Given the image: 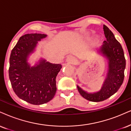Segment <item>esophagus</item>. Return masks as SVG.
<instances>
[{
	"mask_svg": "<svg viewBox=\"0 0 131 131\" xmlns=\"http://www.w3.org/2000/svg\"><path fill=\"white\" fill-rule=\"evenodd\" d=\"M66 60H67V62H69V63H72V64L74 63L75 62V59L72 56L68 57Z\"/></svg>",
	"mask_w": 131,
	"mask_h": 131,
	"instance_id": "esophagus-1",
	"label": "esophagus"
}]
</instances>
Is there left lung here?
<instances>
[{
	"label": "left lung",
	"instance_id": "left-lung-1",
	"mask_svg": "<svg viewBox=\"0 0 131 131\" xmlns=\"http://www.w3.org/2000/svg\"><path fill=\"white\" fill-rule=\"evenodd\" d=\"M103 29L106 41L99 49L98 52L107 59L108 68L101 88L96 92L89 93L77 85L82 96L93 102L104 101L117 92L124 78L126 60L122 46L107 27L104 25Z\"/></svg>",
	"mask_w": 131,
	"mask_h": 131
}]
</instances>
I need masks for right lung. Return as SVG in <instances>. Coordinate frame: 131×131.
<instances>
[{
	"mask_svg": "<svg viewBox=\"0 0 131 131\" xmlns=\"http://www.w3.org/2000/svg\"><path fill=\"white\" fill-rule=\"evenodd\" d=\"M47 35L26 34L19 39L12 50L8 73L14 91L20 99L30 104L40 105L53 98L57 91L56 77L61 64H54L41 59L34 66L28 60L34 52L38 41Z\"/></svg>",
	"mask_w": 131,
	"mask_h": 131,
	"instance_id": "right-lung-1",
	"label": "right lung"
}]
</instances>
